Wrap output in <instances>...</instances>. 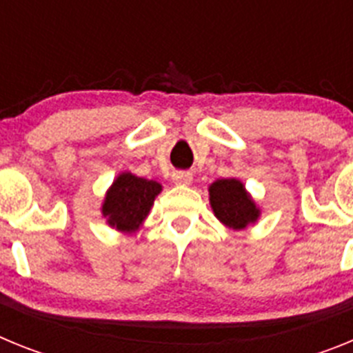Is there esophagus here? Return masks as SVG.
Listing matches in <instances>:
<instances>
[{"label":"esophagus","mask_w":353,"mask_h":353,"mask_svg":"<svg viewBox=\"0 0 353 353\" xmlns=\"http://www.w3.org/2000/svg\"><path fill=\"white\" fill-rule=\"evenodd\" d=\"M173 182L176 183V185H189V183L192 182V174L191 173H174L173 174Z\"/></svg>","instance_id":"1"}]
</instances>
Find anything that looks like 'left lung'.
<instances>
[{
	"mask_svg": "<svg viewBox=\"0 0 353 353\" xmlns=\"http://www.w3.org/2000/svg\"><path fill=\"white\" fill-rule=\"evenodd\" d=\"M210 207L215 217L232 230H244L249 224L256 223L260 208L245 191L244 183L236 179L215 180L208 187Z\"/></svg>",
	"mask_w": 353,
	"mask_h": 353,
	"instance_id": "1",
	"label": "left lung"
}]
</instances>
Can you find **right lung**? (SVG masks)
Listing matches in <instances>:
<instances>
[{"mask_svg":"<svg viewBox=\"0 0 353 353\" xmlns=\"http://www.w3.org/2000/svg\"><path fill=\"white\" fill-rule=\"evenodd\" d=\"M161 191L162 185L155 180L141 179L129 171L120 173L105 192L102 215L118 232H138Z\"/></svg>","mask_w":353,"mask_h":353,"instance_id":"right-lung-1","label":"right lung"}]
</instances>
